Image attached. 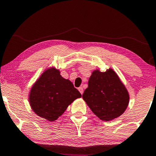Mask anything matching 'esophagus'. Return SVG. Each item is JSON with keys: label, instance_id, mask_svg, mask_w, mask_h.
Returning a JSON list of instances; mask_svg holds the SVG:
<instances>
[{"label": "esophagus", "instance_id": "34e87169", "mask_svg": "<svg viewBox=\"0 0 156 156\" xmlns=\"http://www.w3.org/2000/svg\"><path fill=\"white\" fill-rule=\"evenodd\" d=\"M78 90H79V92L81 93V95L83 93V88L82 87H79V88H78Z\"/></svg>", "mask_w": 156, "mask_h": 156}]
</instances>
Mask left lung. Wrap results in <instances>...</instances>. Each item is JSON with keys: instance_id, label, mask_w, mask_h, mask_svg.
Here are the masks:
<instances>
[{"instance_id": "left-lung-1", "label": "left lung", "mask_w": 156, "mask_h": 156, "mask_svg": "<svg viewBox=\"0 0 156 156\" xmlns=\"http://www.w3.org/2000/svg\"><path fill=\"white\" fill-rule=\"evenodd\" d=\"M83 98L100 119L109 121L121 115L127 108L129 94L116 73L95 70L89 78Z\"/></svg>"}]
</instances>
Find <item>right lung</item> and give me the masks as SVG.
Wrapping results in <instances>:
<instances>
[{
    "instance_id": "right-lung-1",
    "label": "right lung",
    "mask_w": 156,
    "mask_h": 156,
    "mask_svg": "<svg viewBox=\"0 0 156 156\" xmlns=\"http://www.w3.org/2000/svg\"><path fill=\"white\" fill-rule=\"evenodd\" d=\"M81 97L69 80L55 68L45 70L36 80L29 94L31 108L38 116L49 121L57 120L75 100Z\"/></svg>"
}]
</instances>
